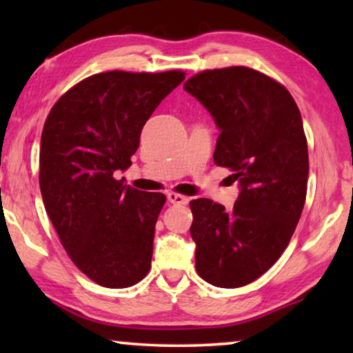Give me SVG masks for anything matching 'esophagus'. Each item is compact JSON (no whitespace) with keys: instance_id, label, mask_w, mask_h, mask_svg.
Here are the masks:
<instances>
[{"instance_id":"1","label":"esophagus","mask_w":353,"mask_h":353,"mask_svg":"<svg viewBox=\"0 0 353 353\" xmlns=\"http://www.w3.org/2000/svg\"><path fill=\"white\" fill-rule=\"evenodd\" d=\"M166 198H168V201L171 202V204H177V205L188 204V198H187V196L174 193V191H170V193L166 194Z\"/></svg>"}]
</instances>
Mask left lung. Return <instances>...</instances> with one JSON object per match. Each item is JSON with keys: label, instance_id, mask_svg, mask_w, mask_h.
<instances>
[{"label": "left lung", "instance_id": "left-lung-1", "mask_svg": "<svg viewBox=\"0 0 353 353\" xmlns=\"http://www.w3.org/2000/svg\"><path fill=\"white\" fill-rule=\"evenodd\" d=\"M210 112L221 134L213 160L234 171L240 194L232 210L190 202L196 271L219 288L263 276L288 246L307 198L308 146L290 92L248 67L205 70L183 83Z\"/></svg>", "mask_w": 353, "mask_h": 353}]
</instances>
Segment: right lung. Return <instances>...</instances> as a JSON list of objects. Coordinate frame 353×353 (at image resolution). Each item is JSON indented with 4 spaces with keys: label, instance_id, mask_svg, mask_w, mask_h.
Returning <instances> with one entry per match:
<instances>
[{
    "label": "right lung",
    "instance_id": "add662e5",
    "mask_svg": "<svg viewBox=\"0 0 353 353\" xmlns=\"http://www.w3.org/2000/svg\"><path fill=\"white\" fill-rule=\"evenodd\" d=\"M185 79L105 71L76 83L48 115L40 141V191L48 216L74 265L105 288H128L151 268L165 194L126 187L145 123Z\"/></svg>",
    "mask_w": 353,
    "mask_h": 353
}]
</instances>
